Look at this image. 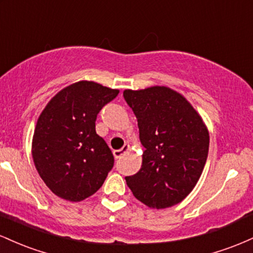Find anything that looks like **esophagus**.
I'll return each instance as SVG.
<instances>
[{
	"mask_svg": "<svg viewBox=\"0 0 253 253\" xmlns=\"http://www.w3.org/2000/svg\"><path fill=\"white\" fill-rule=\"evenodd\" d=\"M128 150H129V145L128 144H125L124 146H123V149L113 151V155H114L115 158L119 159V158H121V157H123L125 153H126Z\"/></svg>",
	"mask_w": 253,
	"mask_h": 253,
	"instance_id": "obj_1",
	"label": "esophagus"
}]
</instances>
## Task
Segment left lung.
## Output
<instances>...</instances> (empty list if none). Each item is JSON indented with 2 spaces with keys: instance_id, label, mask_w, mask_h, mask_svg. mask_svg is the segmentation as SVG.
<instances>
[{
  "instance_id": "left-lung-1",
  "label": "left lung",
  "mask_w": 253,
  "mask_h": 253,
  "mask_svg": "<svg viewBox=\"0 0 253 253\" xmlns=\"http://www.w3.org/2000/svg\"><path fill=\"white\" fill-rule=\"evenodd\" d=\"M144 146L143 164L127 185L139 201L163 210L184 200L201 176L210 147L202 118L179 92L168 86L125 90Z\"/></svg>"
}]
</instances>
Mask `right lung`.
<instances>
[{
  "instance_id": "obj_1",
  "label": "right lung",
  "mask_w": 253,
  "mask_h": 253,
  "mask_svg": "<svg viewBox=\"0 0 253 253\" xmlns=\"http://www.w3.org/2000/svg\"><path fill=\"white\" fill-rule=\"evenodd\" d=\"M118 89L89 81L66 86L45 107L34 129L32 156L45 184L57 196L78 202L102 187L114 157L95 121Z\"/></svg>"
}]
</instances>
